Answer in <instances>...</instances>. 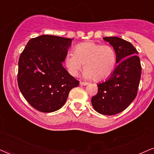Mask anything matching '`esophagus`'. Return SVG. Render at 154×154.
Segmentation results:
<instances>
[{"mask_svg": "<svg viewBox=\"0 0 154 154\" xmlns=\"http://www.w3.org/2000/svg\"><path fill=\"white\" fill-rule=\"evenodd\" d=\"M87 82H79V85H83V86H86V85H87Z\"/></svg>", "mask_w": 154, "mask_h": 154, "instance_id": "esophagus-1", "label": "esophagus"}]
</instances>
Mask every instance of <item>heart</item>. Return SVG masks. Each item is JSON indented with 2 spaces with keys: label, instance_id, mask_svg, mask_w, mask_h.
<instances>
[{
  "label": "heart",
  "instance_id": "obj_1",
  "mask_svg": "<svg viewBox=\"0 0 154 154\" xmlns=\"http://www.w3.org/2000/svg\"><path fill=\"white\" fill-rule=\"evenodd\" d=\"M65 65L72 76H77L85 64L83 77L102 81L109 77L115 69V50L109 45L95 42H84L75 47V52H69L65 56Z\"/></svg>",
  "mask_w": 154,
  "mask_h": 154
}]
</instances>
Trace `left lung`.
I'll list each match as a JSON object with an SVG mask.
<instances>
[{
	"mask_svg": "<svg viewBox=\"0 0 154 154\" xmlns=\"http://www.w3.org/2000/svg\"><path fill=\"white\" fill-rule=\"evenodd\" d=\"M115 50L116 64L107 80L97 85L98 92L91 98L97 112L114 115L129 106L137 94L141 75L138 51L131 42L118 37L103 38Z\"/></svg>",
	"mask_w": 154,
	"mask_h": 154,
	"instance_id": "left-lung-1",
	"label": "left lung"
}]
</instances>
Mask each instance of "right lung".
<instances>
[{
  "instance_id": "obj_1",
  "label": "right lung",
  "mask_w": 154,
  "mask_h": 154,
  "mask_svg": "<svg viewBox=\"0 0 154 154\" xmlns=\"http://www.w3.org/2000/svg\"><path fill=\"white\" fill-rule=\"evenodd\" d=\"M72 39L42 35L29 40L18 61L17 84L29 104L41 112L60 109L79 82L63 67Z\"/></svg>"
}]
</instances>
